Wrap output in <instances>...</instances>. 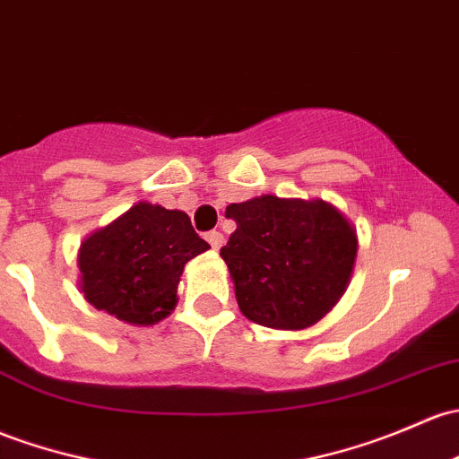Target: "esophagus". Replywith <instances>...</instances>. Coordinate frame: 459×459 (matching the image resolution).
<instances>
[{
	"mask_svg": "<svg viewBox=\"0 0 459 459\" xmlns=\"http://www.w3.org/2000/svg\"><path fill=\"white\" fill-rule=\"evenodd\" d=\"M206 242L211 244V248L213 250H220L221 244H224V235H221L220 230H211V233L206 235Z\"/></svg>",
	"mask_w": 459,
	"mask_h": 459,
	"instance_id": "esophagus-1",
	"label": "esophagus"
}]
</instances>
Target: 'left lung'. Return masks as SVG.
Listing matches in <instances>:
<instances>
[{
    "instance_id": "obj_1",
    "label": "left lung",
    "mask_w": 459,
    "mask_h": 459,
    "mask_svg": "<svg viewBox=\"0 0 459 459\" xmlns=\"http://www.w3.org/2000/svg\"><path fill=\"white\" fill-rule=\"evenodd\" d=\"M238 229L220 257L248 321L306 330L339 303L354 273L356 226L330 202L259 195L226 206Z\"/></svg>"
}]
</instances>
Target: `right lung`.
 I'll use <instances>...</instances> for the list:
<instances>
[{
    "label": "right lung",
    "mask_w": 459,
    "mask_h": 459,
    "mask_svg": "<svg viewBox=\"0 0 459 459\" xmlns=\"http://www.w3.org/2000/svg\"><path fill=\"white\" fill-rule=\"evenodd\" d=\"M211 246L185 211L138 202L81 242L79 290L129 325H156L178 303L185 264Z\"/></svg>",
    "instance_id": "1"
}]
</instances>
